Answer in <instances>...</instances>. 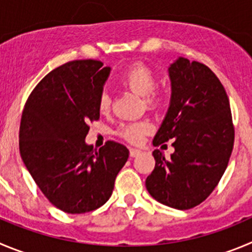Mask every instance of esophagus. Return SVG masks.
<instances>
[{
    "instance_id": "esophagus-1",
    "label": "esophagus",
    "mask_w": 252,
    "mask_h": 252,
    "mask_svg": "<svg viewBox=\"0 0 252 252\" xmlns=\"http://www.w3.org/2000/svg\"><path fill=\"white\" fill-rule=\"evenodd\" d=\"M140 153L142 152H140L139 149H134V148H130V150H129V154H130L131 158H135V157H138Z\"/></svg>"
}]
</instances>
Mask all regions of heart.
<instances>
[{
  "label": "heart",
  "instance_id": "1",
  "mask_svg": "<svg viewBox=\"0 0 252 252\" xmlns=\"http://www.w3.org/2000/svg\"><path fill=\"white\" fill-rule=\"evenodd\" d=\"M119 83L137 95L144 97L145 104L149 108L158 107L163 102L161 93L155 89L157 86L155 73L143 63H134L129 65L119 76ZM98 108L102 113L108 112L110 108V97L107 92L100 94ZM152 129L153 126L148 121L133 122V123L123 124L119 128V135L130 143H139L145 134L152 131Z\"/></svg>",
  "mask_w": 252,
  "mask_h": 252
}]
</instances>
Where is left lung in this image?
<instances>
[{
  "label": "left lung",
  "mask_w": 252,
  "mask_h": 252,
  "mask_svg": "<svg viewBox=\"0 0 252 252\" xmlns=\"http://www.w3.org/2000/svg\"><path fill=\"white\" fill-rule=\"evenodd\" d=\"M171 95L168 112L153 144L173 139L165 158L153 152L155 168L145 187L155 200L178 210L203 203L229 163L234 126L227 94L213 70L179 57L168 68Z\"/></svg>",
  "instance_id": "obj_1"
}]
</instances>
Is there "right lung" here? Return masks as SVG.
I'll return each instance as SVG.
<instances>
[{
  "instance_id": "add662e5",
  "label": "right lung",
  "mask_w": 252,
  "mask_h": 252,
  "mask_svg": "<svg viewBox=\"0 0 252 252\" xmlns=\"http://www.w3.org/2000/svg\"><path fill=\"white\" fill-rule=\"evenodd\" d=\"M110 67L99 61L68 62L49 72L28 97L20 126V153L44 196L68 214L100 208L114 189L129 150L107 142L86 143L88 123L99 119Z\"/></svg>"
}]
</instances>
